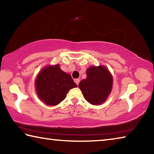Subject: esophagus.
Instances as JSON below:
<instances>
[{
	"label": "esophagus",
	"instance_id": "34e87169",
	"mask_svg": "<svg viewBox=\"0 0 154 154\" xmlns=\"http://www.w3.org/2000/svg\"><path fill=\"white\" fill-rule=\"evenodd\" d=\"M79 82H80V79H75V82L77 83V85H79Z\"/></svg>",
	"mask_w": 154,
	"mask_h": 154
}]
</instances>
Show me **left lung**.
Here are the masks:
<instances>
[{"label":"left lung","instance_id":"obj_1","mask_svg":"<svg viewBox=\"0 0 154 154\" xmlns=\"http://www.w3.org/2000/svg\"><path fill=\"white\" fill-rule=\"evenodd\" d=\"M86 79H82L79 88L85 100L94 105L103 104L110 95L113 76L105 66H92L86 70Z\"/></svg>","mask_w":154,"mask_h":154}]
</instances>
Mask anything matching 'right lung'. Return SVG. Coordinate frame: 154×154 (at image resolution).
Segmentation results:
<instances>
[{"instance_id":"right-lung-1","label":"right lung","mask_w":154,"mask_h":154,"mask_svg":"<svg viewBox=\"0 0 154 154\" xmlns=\"http://www.w3.org/2000/svg\"><path fill=\"white\" fill-rule=\"evenodd\" d=\"M77 87L71 75L62 71L58 64L43 67L35 79L36 94L47 105H58L70 90Z\"/></svg>"}]
</instances>
